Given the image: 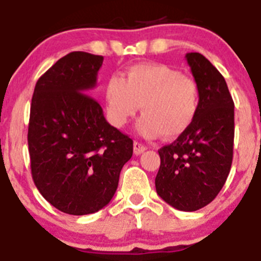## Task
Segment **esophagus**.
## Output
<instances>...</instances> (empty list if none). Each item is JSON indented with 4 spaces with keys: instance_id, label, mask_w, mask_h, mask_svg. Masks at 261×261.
<instances>
[{
    "instance_id": "obj_1",
    "label": "esophagus",
    "mask_w": 261,
    "mask_h": 261,
    "mask_svg": "<svg viewBox=\"0 0 261 261\" xmlns=\"http://www.w3.org/2000/svg\"><path fill=\"white\" fill-rule=\"evenodd\" d=\"M146 150H147V147H146L145 145H142V143L140 142L133 143V152H135V155H141V153L145 152Z\"/></svg>"
}]
</instances>
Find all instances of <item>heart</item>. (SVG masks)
I'll list each match as a JSON object with an SVG mask.
<instances>
[{"instance_id": "obj_1", "label": "heart", "mask_w": 261, "mask_h": 261, "mask_svg": "<svg viewBox=\"0 0 261 261\" xmlns=\"http://www.w3.org/2000/svg\"><path fill=\"white\" fill-rule=\"evenodd\" d=\"M108 119L121 128L142 108L138 132L148 138H174L195 120L200 106L196 81L163 64H138L124 78L114 75L105 88Z\"/></svg>"}]
</instances>
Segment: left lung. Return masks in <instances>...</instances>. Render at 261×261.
<instances>
[{
    "instance_id": "left-lung-1",
    "label": "left lung",
    "mask_w": 261,
    "mask_h": 261,
    "mask_svg": "<svg viewBox=\"0 0 261 261\" xmlns=\"http://www.w3.org/2000/svg\"><path fill=\"white\" fill-rule=\"evenodd\" d=\"M200 88L192 125L159 150L158 195L170 206L196 212L212 202L224 186L233 159L234 103L225 79L198 52L186 55Z\"/></svg>"
}]
</instances>
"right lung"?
Here are the masks:
<instances>
[{"label":"right lung","instance_id":"right-lung-1","mask_svg":"<svg viewBox=\"0 0 261 261\" xmlns=\"http://www.w3.org/2000/svg\"><path fill=\"white\" fill-rule=\"evenodd\" d=\"M102 61L98 55L70 52L38 79L32 97V177L52 206L70 215L106 206L133 153V141L110 125L88 96Z\"/></svg>","mask_w":261,"mask_h":261}]
</instances>
